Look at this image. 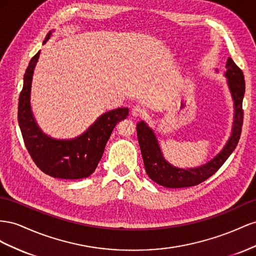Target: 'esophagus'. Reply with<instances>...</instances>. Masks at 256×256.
<instances>
[{"mask_svg": "<svg viewBox=\"0 0 256 256\" xmlns=\"http://www.w3.org/2000/svg\"><path fill=\"white\" fill-rule=\"evenodd\" d=\"M144 114H146L144 109L140 105H136L132 108V114L135 116V118H142Z\"/></svg>", "mask_w": 256, "mask_h": 256, "instance_id": "obj_1", "label": "esophagus"}]
</instances>
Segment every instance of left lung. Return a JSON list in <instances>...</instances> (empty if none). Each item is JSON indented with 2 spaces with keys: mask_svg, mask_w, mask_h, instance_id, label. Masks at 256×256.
Listing matches in <instances>:
<instances>
[{
  "mask_svg": "<svg viewBox=\"0 0 256 256\" xmlns=\"http://www.w3.org/2000/svg\"><path fill=\"white\" fill-rule=\"evenodd\" d=\"M225 68V75L228 79L230 89L234 102H235V121H234L232 134L228 144L220 152V154L211 160L209 163L198 167V168H188L186 170L176 168L164 160L156 138L151 128H148L144 121L137 123V137L140 146L146 172H147L148 176L160 186L178 188L200 184L220 170V167L237 147L244 123L242 100L246 90V82L242 70L237 66L230 58H228V62H226Z\"/></svg>",
  "mask_w": 256,
  "mask_h": 256,
  "instance_id": "8db88e82",
  "label": "left lung"
}]
</instances>
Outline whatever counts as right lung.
Listing matches in <instances>:
<instances>
[{"mask_svg": "<svg viewBox=\"0 0 256 256\" xmlns=\"http://www.w3.org/2000/svg\"><path fill=\"white\" fill-rule=\"evenodd\" d=\"M50 34L51 32L47 34L46 40ZM40 52L32 58L28 65L24 88L19 96L18 123L26 150L36 166L51 177L86 178L96 170L112 130L116 123L126 118L128 109L118 108L102 114L86 133L75 140H56L42 134L36 126L30 107L32 75Z\"/></svg>", "mask_w": 256, "mask_h": 256, "instance_id": "obj_1", "label": "right lung"}]
</instances>
